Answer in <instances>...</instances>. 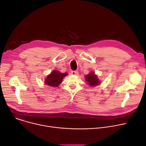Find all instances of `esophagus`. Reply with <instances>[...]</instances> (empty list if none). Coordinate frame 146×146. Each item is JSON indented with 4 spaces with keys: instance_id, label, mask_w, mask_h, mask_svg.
Returning a JSON list of instances; mask_svg holds the SVG:
<instances>
[{
    "instance_id": "1",
    "label": "esophagus",
    "mask_w": 146,
    "mask_h": 146,
    "mask_svg": "<svg viewBox=\"0 0 146 146\" xmlns=\"http://www.w3.org/2000/svg\"><path fill=\"white\" fill-rule=\"evenodd\" d=\"M71 73L72 75H75V76H77L78 74V72L77 71H72Z\"/></svg>"
}]
</instances>
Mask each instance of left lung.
Masks as SVG:
<instances>
[{
  "label": "left lung",
  "instance_id": "8db88e82",
  "mask_svg": "<svg viewBox=\"0 0 146 146\" xmlns=\"http://www.w3.org/2000/svg\"><path fill=\"white\" fill-rule=\"evenodd\" d=\"M85 79L87 84L90 86L94 87L100 84V81L94 72H91L88 74L86 75Z\"/></svg>",
  "mask_w": 146,
  "mask_h": 146
}]
</instances>
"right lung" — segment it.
Wrapping results in <instances>:
<instances>
[{"label": "right lung", "instance_id": "right-lung-1", "mask_svg": "<svg viewBox=\"0 0 146 146\" xmlns=\"http://www.w3.org/2000/svg\"><path fill=\"white\" fill-rule=\"evenodd\" d=\"M68 74L67 73H62L56 70L52 71L45 78V84L49 86L57 87L62 82L63 78Z\"/></svg>", "mask_w": 146, "mask_h": 146}]
</instances>
